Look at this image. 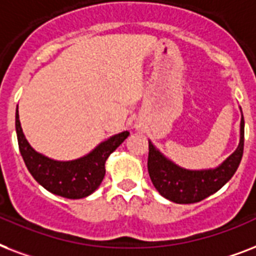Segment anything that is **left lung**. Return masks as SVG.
I'll return each mask as SVG.
<instances>
[{
  "mask_svg": "<svg viewBox=\"0 0 256 256\" xmlns=\"http://www.w3.org/2000/svg\"><path fill=\"white\" fill-rule=\"evenodd\" d=\"M244 148V118L240 120V142L236 150L215 170L188 171L166 159L150 142L148 174L166 199L179 204L196 203L219 191L236 172Z\"/></svg>",
  "mask_w": 256,
  "mask_h": 256,
  "instance_id": "8db88e82",
  "label": "left lung"
}]
</instances>
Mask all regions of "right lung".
I'll list each match as a JSON object with an SVG mask.
<instances>
[{"label": "right lung", "instance_id": "obj_1", "mask_svg": "<svg viewBox=\"0 0 256 256\" xmlns=\"http://www.w3.org/2000/svg\"><path fill=\"white\" fill-rule=\"evenodd\" d=\"M16 132L21 156L36 182L49 192L66 199H81L96 191L106 175L108 156L130 134L128 130L114 134L80 159L56 162L36 152L29 146L20 124L18 110H16Z\"/></svg>", "mask_w": 256, "mask_h": 256}]
</instances>
